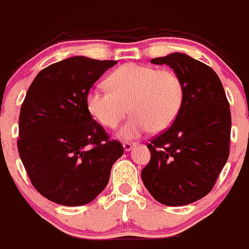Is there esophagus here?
<instances>
[{
    "label": "esophagus",
    "mask_w": 249,
    "mask_h": 249,
    "mask_svg": "<svg viewBox=\"0 0 249 249\" xmlns=\"http://www.w3.org/2000/svg\"><path fill=\"white\" fill-rule=\"evenodd\" d=\"M133 146H135V143H130V142H124L123 143V147H124L125 151H130Z\"/></svg>",
    "instance_id": "esophagus-1"
}]
</instances>
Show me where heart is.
<instances>
[{
    "mask_svg": "<svg viewBox=\"0 0 249 249\" xmlns=\"http://www.w3.org/2000/svg\"><path fill=\"white\" fill-rule=\"evenodd\" d=\"M110 91L92 89L87 94V108L103 126L114 129L132 113L118 131L124 139L141 137L149 129L162 132L175 122L184 100L181 76L169 68L126 64L107 79Z\"/></svg>",
    "mask_w": 249,
    "mask_h": 249,
    "instance_id": "1",
    "label": "heart"
}]
</instances>
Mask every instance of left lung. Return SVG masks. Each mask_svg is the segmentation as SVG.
<instances>
[{
    "mask_svg": "<svg viewBox=\"0 0 249 249\" xmlns=\"http://www.w3.org/2000/svg\"><path fill=\"white\" fill-rule=\"evenodd\" d=\"M181 76L184 100L170 127L147 144L151 158L142 179L165 206H185L214 187L229 156L231 118L225 89L214 70L183 53L151 60Z\"/></svg>",
    "mask_w": 249,
    "mask_h": 249,
    "instance_id": "left-lung-1",
    "label": "left lung"
}]
</instances>
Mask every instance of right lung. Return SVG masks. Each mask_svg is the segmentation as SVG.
Here are the masks:
<instances>
[{
    "instance_id": "add662e5",
    "label": "right lung",
    "mask_w": 249,
    "mask_h": 249,
    "mask_svg": "<svg viewBox=\"0 0 249 249\" xmlns=\"http://www.w3.org/2000/svg\"><path fill=\"white\" fill-rule=\"evenodd\" d=\"M114 60L73 56L35 76L18 119V149L32 184L61 206H84L107 185L111 168L124 154L92 119L87 94Z\"/></svg>"
}]
</instances>
